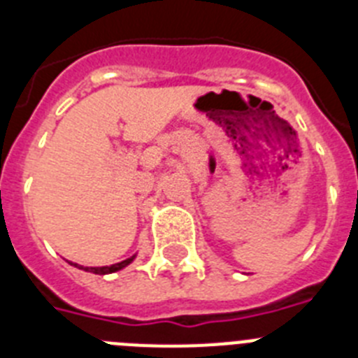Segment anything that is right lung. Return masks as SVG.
<instances>
[{
  "label": "right lung",
  "instance_id": "add662e5",
  "mask_svg": "<svg viewBox=\"0 0 358 358\" xmlns=\"http://www.w3.org/2000/svg\"><path fill=\"white\" fill-rule=\"evenodd\" d=\"M136 258V255H132L131 258H127V260L123 262H118V264H113V265H106V267H84V265H78V264H73V262H69V265H73V267H78L82 268V271H87V273H93V274H100V276H103V274H113V273H118V271H122V268L127 267L129 264H132Z\"/></svg>",
  "mask_w": 358,
  "mask_h": 358
}]
</instances>
